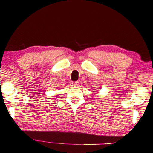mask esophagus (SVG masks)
<instances>
[{
    "mask_svg": "<svg viewBox=\"0 0 153 153\" xmlns=\"http://www.w3.org/2000/svg\"><path fill=\"white\" fill-rule=\"evenodd\" d=\"M79 84V83L77 82H72V85H73L74 86H77Z\"/></svg>",
    "mask_w": 153,
    "mask_h": 153,
    "instance_id": "34e87169",
    "label": "esophagus"
}]
</instances>
